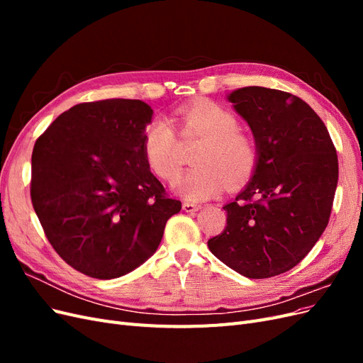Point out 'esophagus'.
<instances>
[{"instance_id":"34e87169","label":"esophagus","mask_w":363,"mask_h":363,"mask_svg":"<svg viewBox=\"0 0 363 363\" xmlns=\"http://www.w3.org/2000/svg\"><path fill=\"white\" fill-rule=\"evenodd\" d=\"M201 206L200 204H195V203H189V201H184L183 203V211L188 212V213H194L196 211H200Z\"/></svg>"}]
</instances>
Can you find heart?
I'll return each mask as SVG.
<instances>
[{"label": "heart", "mask_w": 363, "mask_h": 363, "mask_svg": "<svg viewBox=\"0 0 363 363\" xmlns=\"http://www.w3.org/2000/svg\"><path fill=\"white\" fill-rule=\"evenodd\" d=\"M182 135L203 139L192 155L195 167L175 183L189 200H206L224 188L244 183L255 172L259 148L255 138L239 130L238 116L212 101H195L177 111L174 118ZM142 150L148 167L160 179L172 182L182 169V156L168 121L152 119L144 130Z\"/></svg>", "instance_id": "obj_1"}]
</instances>
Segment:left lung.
Returning <instances> with one entry per match:
<instances>
[{"instance_id": "1", "label": "left lung", "mask_w": 363, "mask_h": 363, "mask_svg": "<svg viewBox=\"0 0 363 363\" xmlns=\"http://www.w3.org/2000/svg\"><path fill=\"white\" fill-rule=\"evenodd\" d=\"M259 148L245 189L225 204L227 225L208 250L248 279L292 269L309 252L330 218L337 156L327 127L292 94L247 86L227 95Z\"/></svg>"}]
</instances>
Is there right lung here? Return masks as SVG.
<instances>
[{"instance_id":"1","label":"right lung","mask_w":363,"mask_h":363,"mask_svg":"<svg viewBox=\"0 0 363 363\" xmlns=\"http://www.w3.org/2000/svg\"><path fill=\"white\" fill-rule=\"evenodd\" d=\"M152 108L140 100L82 103L36 140L31 203L57 255L94 279L125 276L155 255L182 203L142 150Z\"/></svg>"}]
</instances>
